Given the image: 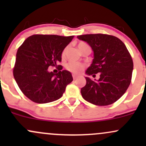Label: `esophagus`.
<instances>
[{"instance_id":"obj_1","label":"esophagus","mask_w":146,"mask_h":146,"mask_svg":"<svg viewBox=\"0 0 146 146\" xmlns=\"http://www.w3.org/2000/svg\"><path fill=\"white\" fill-rule=\"evenodd\" d=\"M78 75H75V74H73V80H76L77 78H78Z\"/></svg>"}]
</instances>
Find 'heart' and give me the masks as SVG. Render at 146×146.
<instances>
[{
    "label": "heart",
    "instance_id": "b5f03b06",
    "mask_svg": "<svg viewBox=\"0 0 146 146\" xmlns=\"http://www.w3.org/2000/svg\"><path fill=\"white\" fill-rule=\"evenodd\" d=\"M88 46L86 43L84 42H80L78 45L79 50L81 49L82 48L84 47V46ZM66 48H65L64 50L62 51V57H64L65 56V53H66ZM84 68V66L82 64L78 63V62H71L66 65V68L70 71L71 72H73L74 73H80L83 70V68Z\"/></svg>",
    "mask_w": 146,
    "mask_h": 146
}]
</instances>
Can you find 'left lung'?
Here are the masks:
<instances>
[{
    "label": "left lung",
    "mask_w": 146,
    "mask_h": 146,
    "mask_svg": "<svg viewBox=\"0 0 146 146\" xmlns=\"http://www.w3.org/2000/svg\"><path fill=\"white\" fill-rule=\"evenodd\" d=\"M78 38L88 43L93 51V60L86 74L95 76L98 80L86 77V84L81 94L87 102L97 106H108L119 100L131 82L133 62L124 43L110 35L86 34Z\"/></svg>",
    "instance_id": "1"
}]
</instances>
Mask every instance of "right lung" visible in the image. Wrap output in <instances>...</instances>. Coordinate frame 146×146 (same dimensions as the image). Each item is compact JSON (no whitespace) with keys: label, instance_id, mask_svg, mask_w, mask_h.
I'll use <instances>...</instances> for the list:
<instances>
[{"label":"right lung","instance_id":"right-lung-1","mask_svg":"<svg viewBox=\"0 0 146 146\" xmlns=\"http://www.w3.org/2000/svg\"><path fill=\"white\" fill-rule=\"evenodd\" d=\"M73 37L33 35L18 48L13 73L20 89L31 101L46 104L58 100L73 81L71 72L61 71L62 66L58 63ZM49 66H58L60 71L48 72Z\"/></svg>","mask_w":146,"mask_h":146}]
</instances>
